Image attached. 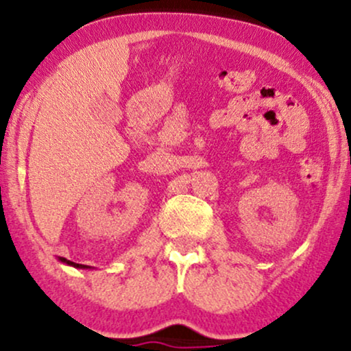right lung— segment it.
Returning <instances> with one entry per match:
<instances>
[{"label": "right lung", "mask_w": 351, "mask_h": 351, "mask_svg": "<svg viewBox=\"0 0 351 351\" xmlns=\"http://www.w3.org/2000/svg\"><path fill=\"white\" fill-rule=\"evenodd\" d=\"M62 261H65V263L73 265V267H78V268H84V267H86V265H78V263H73V261H66L65 258H62Z\"/></svg>", "instance_id": "right-lung-1"}]
</instances>
